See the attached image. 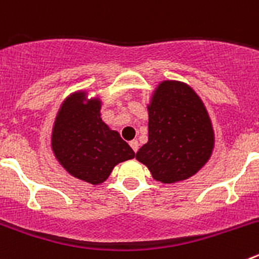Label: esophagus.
Segmentation results:
<instances>
[{"label":"esophagus","instance_id":"esophagus-1","mask_svg":"<svg viewBox=\"0 0 259 259\" xmlns=\"http://www.w3.org/2000/svg\"><path fill=\"white\" fill-rule=\"evenodd\" d=\"M130 145H131V148L134 149V152L136 153L137 150H139V146H140V144H139V141L137 140H132L131 143H130Z\"/></svg>","mask_w":259,"mask_h":259}]
</instances>
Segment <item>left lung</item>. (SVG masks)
<instances>
[{"mask_svg":"<svg viewBox=\"0 0 259 259\" xmlns=\"http://www.w3.org/2000/svg\"><path fill=\"white\" fill-rule=\"evenodd\" d=\"M148 143L136 153L157 182L188 179L209 161L214 131L207 110L187 84L164 80L148 105Z\"/></svg>","mask_w":259,"mask_h":259,"instance_id":"1","label":"left lung"}]
</instances>
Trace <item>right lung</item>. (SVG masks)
<instances>
[{
    "mask_svg": "<svg viewBox=\"0 0 259 259\" xmlns=\"http://www.w3.org/2000/svg\"><path fill=\"white\" fill-rule=\"evenodd\" d=\"M52 149L70 175L89 184L104 183L120 162L135 157L132 148L101 119V100L75 92L58 110Z\"/></svg>",
    "mask_w": 259,
    "mask_h": 259,
    "instance_id": "obj_1",
    "label": "right lung"
}]
</instances>
